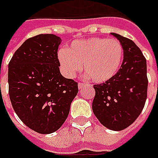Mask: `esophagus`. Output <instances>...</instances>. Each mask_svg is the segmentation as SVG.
Returning a JSON list of instances; mask_svg holds the SVG:
<instances>
[{"label":"esophagus","instance_id":"1","mask_svg":"<svg viewBox=\"0 0 158 158\" xmlns=\"http://www.w3.org/2000/svg\"><path fill=\"white\" fill-rule=\"evenodd\" d=\"M84 84H85V83H82V82H79V83H78V87H79V89H82V87L84 86Z\"/></svg>","mask_w":158,"mask_h":158}]
</instances>
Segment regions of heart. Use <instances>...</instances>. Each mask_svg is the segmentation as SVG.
Returning a JSON list of instances; mask_svg holds the SVG:
<instances>
[{"label":"heart","mask_w":158,"mask_h":158,"mask_svg":"<svg viewBox=\"0 0 158 158\" xmlns=\"http://www.w3.org/2000/svg\"><path fill=\"white\" fill-rule=\"evenodd\" d=\"M124 48L114 39L91 38L76 40L67 49L58 52L61 71L68 77H74L84 70L95 82H105L115 76L122 63Z\"/></svg>","instance_id":"heart-1"}]
</instances>
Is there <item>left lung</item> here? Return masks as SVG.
<instances>
[{
  "mask_svg": "<svg viewBox=\"0 0 158 158\" xmlns=\"http://www.w3.org/2000/svg\"><path fill=\"white\" fill-rule=\"evenodd\" d=\"M112 34L123 46V62L112 78L93 85L92 111L103 126L120 131L134 123L144 107L148 89L147 64L134 41Z\"/></svg>",
  "mask_w": 158,
  "mask_h": 158,
  "instance_id": "8db88e82",
  "label": "left lung"
}]
</instances>
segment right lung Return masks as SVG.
I'll return each instance as SVG.
<instances>
[{
	"label": "right lung",
	"instance_id": "add662e5",
	"mask_svg": "<svg viewBox=\"0 0 158 158\" xmlns=\"http://www.w3.org/2000/svg\"><path fill=\"white\" fill-rule=\"evenodd\" d=\"M60 38L40 34L25 40L9 63V94L17 116L40 134L57 131L69 113L78 83L60 72Z\"/></svg>",
	"mask_w": 158,
	"mask_h": 158
}]
</instances>
